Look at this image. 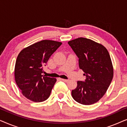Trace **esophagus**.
<instances>
[{
  "label": "esophagus",
  "mask_w": 127,
  "mask_h": 127,
  "mask_svg": "<svg viewBox=\"0 0 127 127\" xmlns=\"http://www.w3.org/2000/svg\"><path fill=\"white\" fill-rule=\"evenodd\" d=\"M61 80L64 81V82H67L68 81V80L67 79H61Z\"/></svg>",
  "instance_id": "obj_1"
}]
</instances>
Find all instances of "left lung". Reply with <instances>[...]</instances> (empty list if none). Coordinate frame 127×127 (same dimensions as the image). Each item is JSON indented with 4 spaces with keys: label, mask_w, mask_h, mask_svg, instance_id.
I'll list each match as a JSON object with an SVG mask.
<instances>
[{
    "label": "left lung",
    "mask_w": 127,
    "mask_h": 127,
    "mask_svg": "<svg viewBox=\"0 0 127 127\" xmlns=\"http://www.w3.org/2000/svg\"><path fill=\"white\" fill-rule=\"evenodd\" d=\"M68 44L86 76L85 81H77V87L72 91L73 98L82 105L96 103L105 94L113 77L109 52L103 45L84 37L72 40Z\"/></svg>",
    "instance_id": "obj_1"
}]
</instances>
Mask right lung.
Listing matches in <instances>:
<instances>
[{
	"instance_id": "obj_1",
	"label": "right lung",
	"mask_w": 127,
	"mask_h": 127,
	"mask_svg": "<svg viewBox=\"0 0 127 127\" xmlns=\"http://www.w3.org/2000/svg\"><path fill=\"white\" fill-rule=\"evenodd\" d=\"M61 44L59 41L43 40L19 53L15 65V80L27 99L41 102L49 98L57 79L43 75V67Z\"/></svg>"
}]
</instances>
